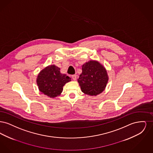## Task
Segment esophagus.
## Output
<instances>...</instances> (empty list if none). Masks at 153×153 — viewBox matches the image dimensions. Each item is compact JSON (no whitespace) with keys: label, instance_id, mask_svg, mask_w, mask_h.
<instances>
[{"label":"esophagus","instance_id":"1","mask_svg":"<svg viewBox=\"0 0 153 153\" xmlns=\"http://www.w3.org/2000/svg\"><path fill=\"white\" fill-rule=\"evenodd\" d=\"M72 78L73 79V80H76V79H77V75L73 74L72 76Z\"/></svg>","mask_w":153,"mask_h":153}]
</instances>
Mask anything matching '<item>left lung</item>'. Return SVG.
I'll return each instance as SVG.
<instances>
[{
    "mask_svg": "<svg viewBox=\"0 0 153 153\" xmlns=\"http://www.w3.org/2000/svg\"><path fill=\"white\" fill-rule=\"evenodd\" d=\"M108 80L105 68L96 61H89L82 66V73L77 81L82 92L96 96L105 89Z\"/></svg>",
    "mask_w": 153,
    "mask_h": 153,
    "instance_id": "obj_1",
    "label": "left lung"
}]
</instances>
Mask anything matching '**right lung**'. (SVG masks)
Wrapping results in <instances>:
<instances>
[{"label": "right lung", "instance_id": "add662e5", "mask_svg": "<svg viewBox=\"0 0 153 153\" xmlns=\"http://www.w3.org/2000/svg\"><path fill=\"white\" fill-rule=\"evenodd\" d=\"M71 79L65 74L60 72V69L52 65L45 68L39 73L36 83L39 91L50 97H55L60 95L63 87Z\"/></svg>", "mask_w": 153, "mask_h": 153}]
</instances>
